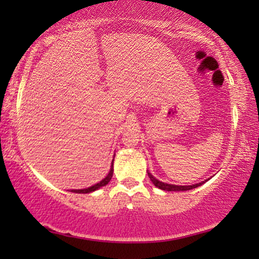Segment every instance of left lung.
Here are the masks:
<instances>
[{"instance_id":"left-lung-1","label":"left lung","mask_w":259,"mask_h":259,"mask_svg":"<svg viewBox=\"0 0 259 259\" xmlns=\"http://www.w3.org/2000/svg\"><path fill=\"white\" fill-rule=\"evenodd\" d=\"M148 177H150L151 182L154 184L155 186L159 187L160 190H164V191H189V190H192V189H196V187L200 186L203 183H199V184H194V185H187V186H178V185H171V184H166V183H162V182H159L158 179H155L153 176L151 175V173H148Z\"/></svg>"}]
</instances>
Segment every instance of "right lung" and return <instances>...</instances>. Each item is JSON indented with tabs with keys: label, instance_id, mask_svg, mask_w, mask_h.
<instances>
[{
	"label": "right lung",
	"instance_id": "right-lung-1",
	"mask_svg": "<svg viewBox=\"0 0 259 259\" xmlns=\"http://www.w3.org/2000/svg\"><path fill=\"white\" fill-rule=\"evenodd\" d=\"M112 176H113V164H112L111 171H109V173L107 175V177H106L105 179H102L100 183L95 184L94 186H91V187H88V189H84V190H73L72 192H75V193H90V192H93V191L98 190V189H100L101 186L107 185V184L109 183V180H111V178H112Z\"/></svg>",
	"mask_w": 259,
	"mask_h": 259
}]
</instances>
